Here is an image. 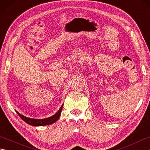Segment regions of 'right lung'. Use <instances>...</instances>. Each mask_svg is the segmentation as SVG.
<instances>
[{"label":"right lung","mask_w":150,"mask_h":150,"mask_svg":"<svg viewBox=\"0 0 150 150\" xmlns=\"http://www.w3.org/2000/svg\"><path fill=\"white\" fill-rule=\"evenodd\" d=\"M63 105L60 107L59 110L57 111V112L54 115L47 118V119H31V118H28L22 115L21 113H19L17 111L16 112L19 115L21 119L23 120L24 122H26L28 124L31 126H46V125H50V124H52L54 122H55L56 121L59 119L60 116V113H61Z\"/></svg>","instance_id":"add662e5"}]
</instances>
